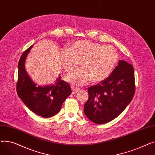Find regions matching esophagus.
Listing matches in <instances>:
<instances>
[{
    "mask_svg": "<svg viewBox=\"0 0 155 155\" xmlns=\"http://www.w3.org/2000/svg\"><path fill=\"white\" fill-rule=\"evenodd\" d=\"M71 90H72V94H73L77 93L80 91L79 88H77L73 87V86H71Z\"/></svg>",
    "mask_w": 155,
    "mask_h": 155,
    "instance_id": "1",
    "label": "esophagus"
}]
</instances>
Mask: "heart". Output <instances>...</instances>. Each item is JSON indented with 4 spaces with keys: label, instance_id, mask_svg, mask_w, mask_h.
<instances>
[{
    "label": "heart",
    "instance_id": "b5f03b06",
    "mask_svg": "<svg viewBox=\"0 0 155 155\" xmlns=\"http://www.w3.org/2000/svg\"><path fill=\"white\" fill-rule=\"evenodd\" d=\"M118 59L114 47L89 41H78L60 53V63L66 72L74 69L80 62L82 68L64 77L67 82L77 86L87 85L92 80L95 82L105 80L114 70Z\"/></svg>",
    "mask_w": 155,
    "mask_h": 155
}]
</instances>
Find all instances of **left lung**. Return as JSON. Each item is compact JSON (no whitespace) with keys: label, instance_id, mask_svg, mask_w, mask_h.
I'll list each match as a JSON object with an SVG mask.
<instances>
[{"label":"left lung","instance_id":"1","mask_svg":"<svg viewBox=\"0 0 155 155\" xmlns=\"http://www.w3.org/2000/svg\"><path fill=\"white\" fill-rule=\"evenodd\" d=\"M134 92L133 67L119 60L108 78L88 88L85 114L95 124L109 123L123 112L131 102Z\"/></svg>","mask_w":155,"mask_h":155}]
</instances>
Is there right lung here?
Wrapping results in <instances>:
<instances>
[{
	"label": "right lung",
	"instance_id": "obj_1",
	"mask_svg": "<svg viewBox=\"0 0 155 155\" xmlns=\"http://www.w3.org/2000/svg\"><path fill=\"white\" fill-rule=\"evenodd\" d=\"M32 45L23 53L18 63L17 93L26 106L36 114L45 118L58 113L71 94L68 83L60 76L53 85H38L31 78L25 68V61Z\"/></svg>",
	"mask_w": 155,
	"mask_h": 155
}]
</instances>
